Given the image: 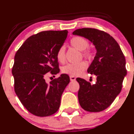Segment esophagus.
Returning a JSON list of instances; mask_svg holds the SVG:
<instances>
[{
    "label": "esophagus",
    "mask_w": 134,
    "mask_h": 134,
    "mask_svg": "<svg viewBox=\"0 0 134 134\" xmlns=\"http://www.w3.org/2000/svg\"><path fill=\"white\" fill-rule=\"evenodd\" d=\"M70 79L71 81H75V80H76V78L75 77H73V76H70Z\"/></svg>",
    "instance_id": "34e87169"
}]
</instances>
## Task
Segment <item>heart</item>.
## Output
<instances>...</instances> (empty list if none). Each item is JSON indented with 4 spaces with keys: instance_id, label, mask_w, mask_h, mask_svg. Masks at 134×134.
Listing matches in <instances>:
<instances>
[{
    "instance_id": "heart-1",
    "label": "heart",
    "mask_w": 134,
    "mask_h": 134,
    "mask_svg": "<svg viewBox=\"0 0 134 134\" xmlns=\"http://www.w3.org/2000/svg\"><path fill=\"white\" fill-rule=\"evenodd\" d=\"M70 44L72 47L77 48L80 51H83L82 55L88 59H91L93 55L92 50L86 49L89 47V41L84 37L77 36L73 37L70 40ZM56 58L59 63H63L65 61V50L64 47H61L56 53ZM87 64L85 61H80L77 63H70L64 66L62 68L63 73L69 75L71 76H77L81 74L86 70Z\"/></svg>"
}]
</instances>
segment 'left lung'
Here are the masks:
<instances>
[{"label":"left lung","mask_w":134,"mask_h":134,"mask_svg":"<svg viewBox=\"0 0 134 134\" xmlns=\"http://www.w3.org/2000/svg\"><path fill=\"white\" fill-rule=\"evenodd\" d=\"M73 35L84 37L95 46L96 54L87 72L96 76V84L77 78L80 106L88 112H100L109 107L121 91L126 75V60L117 41L110 34L96 29L75 30Z\"/></svg>","instance_id":"1"}]
</instances>
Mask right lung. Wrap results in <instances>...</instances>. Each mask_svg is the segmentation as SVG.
I'll use <instances>...</instances> for the list:
<instances>
[{
	"instance_id": "obj_1",
	"label": "right lung",
	"mask_w": 134,
	"mask_h": 134,
	"mask_svg": "<svg viewBox=\"0 0 134 134\" xmlns=\"http://www.w3.org/2000/svg\"><path fill=\"white\" fill-rule=\"evenodd\" d=\"M67 35V30L42 31L27 38L15 54L12 68L15 91L25 109L35 116L55 113L70 82L66 74H61L49 84L45 81L47 73H59L56 53Z\"/></svg>"
}]
</instances>
